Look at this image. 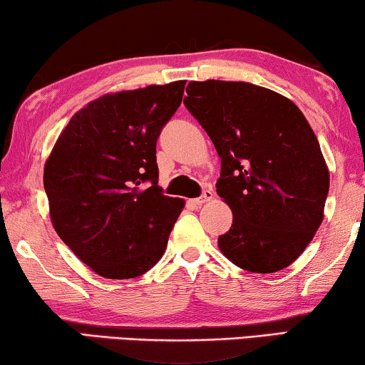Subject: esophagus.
I'll list each match as a JSON object with an SVG mask.
<instances>
[{"mask_svg":"<svg viewBox=\"0 0 365 365\" xmlns=\"http://www.w3.org/2000/svg\"><path fill=\"white\" fill-rule=\"evenodd\" d=\"M211 199H212V189H204L202 194H201V197L191 199V202H192L196 207H199V206H202L204 202L211 201Z\"/></svg>","mask_w":365,"mask_h":365,"instance_id":"1","label":"esophagus"}]
</instances>
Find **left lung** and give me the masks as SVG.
I'll return each instance as SVG.
<instances>
[{
    "label": "left lung",
    "instance_id": "8db88e82",
    "mask_svg": "<svg viewBox=\"0 0 365 365\" xmlns=\"http://www.w3.org/2000/svg\"><path fill=\"white\" fill-rule=\"evenodd\" d=\"M187 111L221 158L217 194L232 211L221 252L249 272L287 267L324 217L329 171L321 146L291 99L242 81H192Z\"/></svg>",
    "mask_w": 365,
    "mask_h": 365
}]
</instances>
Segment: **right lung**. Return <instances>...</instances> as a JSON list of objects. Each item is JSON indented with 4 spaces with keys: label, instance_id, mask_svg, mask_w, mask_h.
I'll return each mask as SVG.
<instances>
[{
    "label": "right lung",
    "instance_id": "obj_1",
    "mask_svg": "<svg viewBox=\"0 0 365 365\" xmlns=\"http://www.w3.org/2000/svg\"><path fill=\"white\" fill-rule=\"evenodd\" d=\"M184 84L98 98L74 114L48 158L53 226L99 276L138 277L166 251L184 201L158 186L156 143L181 106Z\"/></svg>",
    "mask_w": 365,
    "mask_h": 365
}]
</instances>
